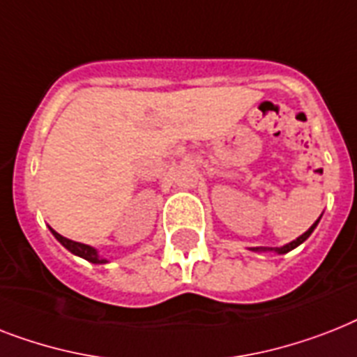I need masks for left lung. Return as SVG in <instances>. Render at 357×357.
<instances>
[{"instance_id": "1", "label": "left lung", "mask_w": 357, "mask_h": 357, "mask_svg": "<svg viewBox=\"0 0 357 357\" xmlns=\"http://www.w3.org/2000/svg\"><path fill=\"white\" fill-rule=\"evenodd\" d=\"M317 224H319V220H317V222H315V224L312 225V227H310L308 231H306V233H304V234H301L299 238H297V240H294V242H289V244L282 245V248H277V249H275V251H277V253H280V255H282V253H288V251H291V249H295V248H297V245H299V244H303L304 240L308 238L310 234H312V231H314V229H315V225H317Z\"/></svg>"}]
</instances>
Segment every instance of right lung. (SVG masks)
Returning <instances> with one entry per match:
<instances>
[{"instance_id": "obj_1", "label": "right lung", "mask_w": 357, "mask_h": 357, "mask_svg": "<svg viewBox=\"0 0 357 357\" xmlns=\"http://www.w3.org/2000/svg\"><path fill=\"white\" fill-rule=\"evenodd\" d=\"M51 233H53L54 238H56L58 242L63 245V248L69 249L71 253L78 255V257H82V259L89 260V262H93V264H104V262H106V260L98 257L97 251H95L93 248H89V245H86V244H80V242H73V240L66 238V236L58 234L56 231H53V229H51Z\"/></svg>"}]
</instances>
